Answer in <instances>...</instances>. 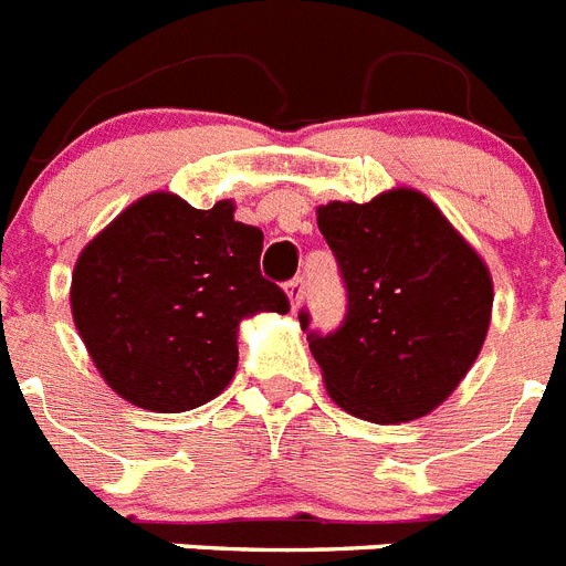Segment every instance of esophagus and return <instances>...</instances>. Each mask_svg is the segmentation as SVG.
Here are the masks:
<instances>
[{"label": "esophagus", "instance_id": "esophagus-1", "mask_svg": "<svg viewBox=\"0 0 566 566\" xmlns=\"http://www.w3.org/2000/svg\"><path fill=\"white\" fill-rule=\"evenodd\" d=\"M289 300H292V308H300V303L306 300V280L303 277H292L286 283Z\"/></svg>", "mask_w": 566, "mask_h": 566}]
</instances>
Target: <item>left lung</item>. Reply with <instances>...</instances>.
I'll list each match as a JSON object with an SVG mask.
<instances>
[{
    "label": "left lung",
    "mask_w": 566,
    "mask_h": 566,
    "mask_svg": "<svg viewBox=\"0 0 566 566\" xmlns=\"http://www.w3.org/2000/svg\"><path fill=\"white\" fill-rule=\"evenodd\" d=\"M317 227L348 300L328 334L300 308L328 394L371 422L424 417L468 374L488 334L493 283L482 258L413 189L319 207Z\"/></svg>",
    "instance_id": "obj_1"
}]
</instances>
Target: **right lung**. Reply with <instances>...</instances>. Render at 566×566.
Listing matches in <instances>:
<instances>
[{
    "instance_id": "add662e5",
    "label": "right lung",
    "mask_w": 566,
    "mask_h": 566,
    "mask_svg": "<svg viewBox=\"0 0 566 566\" xmlns=\"http://www.w3.org/2000/svg\"><path fill=\"white\" fill-rule=\"evenodd\" d=\"M218 201L195 209L155 192L124 209L82 252L73 319L115 394L178 413L223 391L238 368V323L286 314V292L260 274L263 232Z\"/></svg>"
}]
</instances>
